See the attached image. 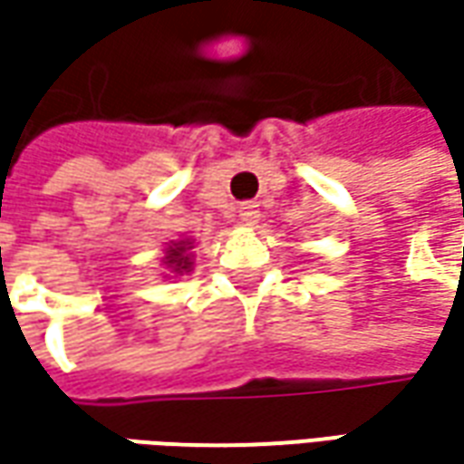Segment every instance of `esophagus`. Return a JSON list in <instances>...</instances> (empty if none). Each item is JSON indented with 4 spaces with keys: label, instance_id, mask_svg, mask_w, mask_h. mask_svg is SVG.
<instances>
[{
    "label": "esophagus",
    "instance_id": "1",
    "mask_svg": "<svg viewBox=\"0 0 464 464\" xmlns=\"http://www.w3.org/2000/svg\"><path fill=\"white\" fill-rule=\"evenodd\" d=\"M260 211H258V204L256 201H245V204H240V219L245 224H256L258 222Z\"/></svg>",
    "mask_w": 464,
    "mask_h": 464
}]
</instances>
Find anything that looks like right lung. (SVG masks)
<instances>
[{
    "mask_svg": "<svg viewBox=\"0 0 464 464\" xmlns=\"http://www.w3.org/2000/svg\"><path fill=\"white\" fill-rule=\"evenodd\" d=\"M190 247H193V245H190L188 240H180V242H175V245H169L168 258H165L169 274H183V271H190V256H188V250H190Z\"/></svg>",
    "mask_w": 464,
    "mask_h": 464,
    "instance_id": "add662e5",
    "label": "right lung"
}]
</instances>
